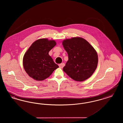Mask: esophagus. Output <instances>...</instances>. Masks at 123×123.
<instances>
[{"label": "esophagus", "mask_w": 123, "mask_h": 123, "mask_svg": "<svg viewBox=\"0 0 123 123\" xmlns=\"http://www.w3.org/2000/svg\"><path fill=\"white\" fill-rule=\"evenodd\" d=\"M64 63H62V64H59V67L60 68H63L64 66Z\"/></svg>", "instance_id": "esophagus-1"}]
</instances>
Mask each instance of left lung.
<instances>
[{
  "instance_id": "left-lung-1",
  "label": "left lung",
  "mask_w": 123,
  "mask_h": 123,
  "mask_svg": "<svg viewBox=\"0 0 123 123\" xmlns=\"http://www.w3.org/2000/svg\"><path fill=\"white\" fill-rule=\"evenodd\" d=\"M62 43L69 59L63 68L64 72L72 79L79 82L91 76L98 62V55L94 47L80 37L66 39Z\"/></svg>"
}]
</instances>
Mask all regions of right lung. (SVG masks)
<instances>
[{
    "label": "right lung",
    "instance_id": "obj_1",
    "mask_svg": "<svg viewBox=\"0 0 123 123\" xmlns=\"http://www.w3.org/2000/svg\"><path fill=\"white\" fill-rule=\"evenodd\" d=\"M56 44L54 41L41 39L29 47L23 59L24 69L29 76L35 80L42 81L59 67L48 54Z\"/></svg>",
    "mask_w": 123,
    "mask_h": 123
}]
</instances>
